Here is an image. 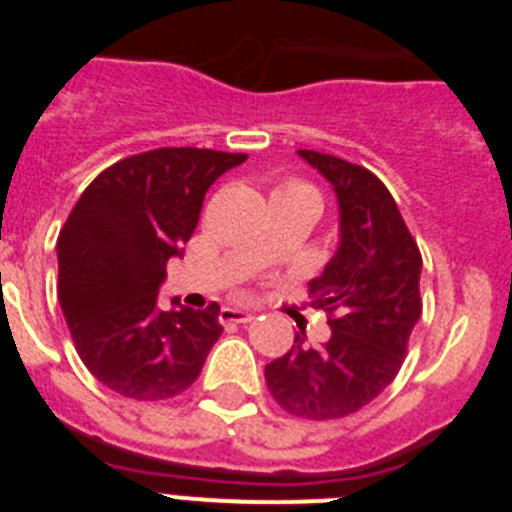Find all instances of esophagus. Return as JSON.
<instances>
[{
	"mask_svg": "<svg viewBox=\"0 0 512 512\" xmlns=\"http://www.w3.org/2000/svg\"><path fill=\"white\" fill-rule=\"evenodd\" d=\"M253 320V312L246 310V307H223L220 310V323L223 325H233V323H248Z\"/></svg>",
	"mask_w": 512,
	"mask_h": 512,
	"instance_id": "1",
	"label": "esophagus"
}]
</instances>
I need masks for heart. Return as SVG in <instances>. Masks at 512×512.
Listing matches in <instances>:
<instances>
[{
    "label": "heart",
    "instance_id": "b5f03b06",
    "mask_svg": "<svg viewBox=\"0 0 512 512\" xmlns=\"http://www.w3.org/2000/svg\"><path fill=\"white\" fill-rule=\"evenodd\" d=\"M287 189H305V192H312V189L305 187V184H282V187H279L277 192H287Z\"/></svg>",
    "mask_w": 512,
    "mask_h": 512
}]
</instances>
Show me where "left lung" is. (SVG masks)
<instances>
[{
  "label": "left lung",
  "instance_id": "8db88e82",
  "mask_svg": "<svg viewBox=\"0 0 512 512\" xmlns=\"http://www.w3.org/2000/svg\"><path fill=\"white\" fill-rule=\"evenodd\" d=\"M297 156L328 179L338 202V248L310 279L312 305L333 315L330 338L307 346L300 330L264 374L287 413L336 420L369 405L400 372L420 320L423 259L390 189L372 171L328 153Z\"/></svg>",
  "mask_w": 512,
  "mask_h": 512
}]
</instances>
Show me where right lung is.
Returning a JSON list of instances; mask_svg holds the SVG:
<instances>
[{
    "label": "right lung",
    "instance_id": "add662e5",
    "mask_svg": "<svg viewBox=\"0 0 512 512\" xmlns=\"http://www.w3.org/2000/svg\"><path fill=\"white\" fill-rule=\"evenodd\" d=\"M246 153L156 148L94 179L58 235V302L81 361L112 392L169 400L200 377L223 333L220 307H158L166 264L182 256L217 176Z\"/></svg>",
    "mask_w": 512,
    "mask_h": 512
}]
</instances>
